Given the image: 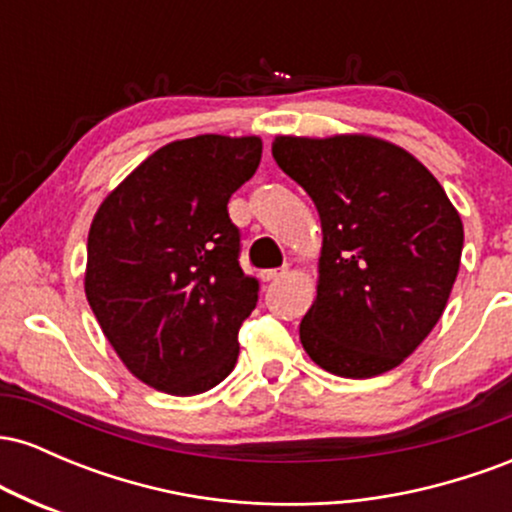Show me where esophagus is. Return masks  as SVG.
Segmentation results:
<instances>
[{"mask_svg":"<svg viewBox=\"0 0 512 512\" xmlns=\"http://www.w3.org/2000/svg\"><path fill=\"white\" fill-rule=\"evenodd\" d=\"M286 272H289L286 267L267 269V272H262V281H276V279H281V276H286Z\"/></svg>","mask_w":512,"mask_h":512,"instance_id":"34e87169","label":"esophagus"}]
</instances>
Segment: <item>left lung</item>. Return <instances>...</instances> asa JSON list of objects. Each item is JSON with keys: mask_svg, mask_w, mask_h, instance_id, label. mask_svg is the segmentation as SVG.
Here are the masks:
<instances>
[{"mask_svg": "<svg viewBox=\"0 0 512 512\" xmlns=\"http://www.w3.org/2000/svg\"><path fill=\"white\" fill-rule=\"evenodd\" d=\"M272 156L308 192L322 226L303 349L342 378L397 368L448 305L462 257L460 214L419 158L370 134H279Z\"/></svg>", "mask_w": 512, "mask_h": 512, "instance_id": "1", "label": "left lung"}]
</instances>
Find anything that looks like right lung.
I'll use <instances>...</instances> for the list:
<instances>
[{
    "label": "right lung",
    "instance_id": "add662e5",
    "mask_svg": "<svg viewBox=\"0 0 512 512\" xmlns=\"http://www.w3.org/2000/svg\"><path fill=\"white\" fill-rule=\"evenodd\" d=\"M260 137L199 134L154 151L103 199L88 231L84 289L129 373L168 395L216 387L260 281L238 264L228 199L255 175Z\"/></svg>",
    "mask_w": 512,
    "mask_h": 512
}]
</instances>
